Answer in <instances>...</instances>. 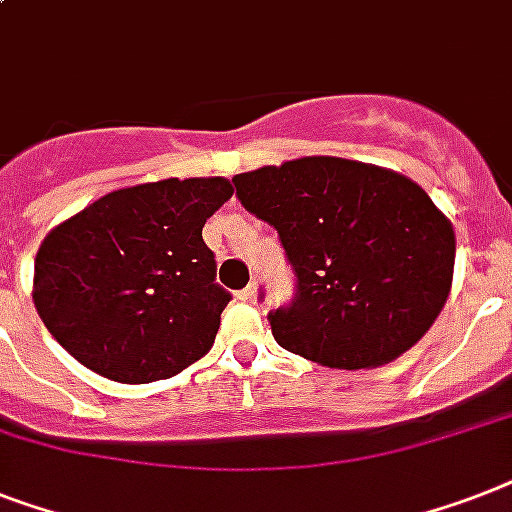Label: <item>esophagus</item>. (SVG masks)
<instances>
[{
  "instance_id": "34e87169",
  "label": "esophagus",
  "mask_w": 512,
  "mask_h": 512,
  "mask_svg": "<svg viewBox=\"0 0 512 512\" xmlns=\"http://www.w3.org/2000/svg\"><path fill=\"white\" fill-rule=\"evenodd\" d=\"M239 299H242V302H255V299H257V284H255V281H252L247 289H242V292H239Z\"/></svg>"
}]
</instances>
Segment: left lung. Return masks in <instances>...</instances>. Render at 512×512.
I'll use <instances>...</instances> for the list:
<instances>
[{"instance_id":"left-lung-1","label":"left lung","mask_w":512,"mask_h":512,"mask_svg":"<svg viewBox=\"0 0 512 512\" xmlns=\"http://www.w3.org/2000/svg\"><path fill=\"white\" fill-rule=\"evenodd\" d=\"M236 197L278 231L297 294L268 315L276 342L328 368L410 350L450 297L455 231L394 170L299 157L234 176Z\"/></svg>"}]
</instances>
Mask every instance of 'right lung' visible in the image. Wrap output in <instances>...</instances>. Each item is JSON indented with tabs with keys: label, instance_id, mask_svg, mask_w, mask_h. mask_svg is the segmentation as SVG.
I'll return each mask as SVG.
<instances>
[{
	"label": "right lung",
	"instance_id": "1",
	"mask_svg": "<svg viewBox=\"0 0 512 512\" xmlns=\"http://www.w3.org/2000/svg\"><path fill=\"white\" fill-rule=\"evenodd\" d=\"M226 178H165L110 191L54 226L33 265V305L49 334L99 376L149 384L213 347L231 294L215 284L205 220Z\"/></svg>",
	"mask_w": 512,
	"mask_h": 512
}]
</instances>
